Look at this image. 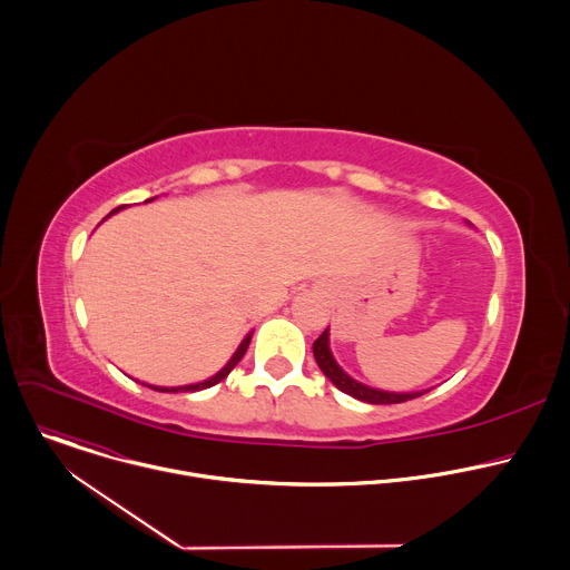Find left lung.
Segmentation results:
<instances>
[{
  "label": "left lung",
  "mask_w": 570,
  "mask_h": 570,
  "mask_svg": "<svg viewBox=\"0 0 570 570\" xmlns=\"http://www.w3.org/2000/svg\"><path fill=\"white\" fill-rule=\"evenodd\" d=\"M313 356L317 367L322 370V374L327 376L341 392L365 401V403H403V401H411L422 396L429 390H417V392H390V390H379L372 385H365L361 381H356L354 376H350L334 358L332 347H330V327L322 332V336L313 343Z\"/></svg>",
  "instance_id": "obj_1"
}]
</instances>
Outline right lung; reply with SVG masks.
Instances as JSON below:
<instances>
[{
    "instance_id": "1",
    "label": "right lung",
    "mask_w": 570,
    "mask_h": 570,
    "mask_svg": "<svg viewBox=\"0 0 570 570\" xmlns=\"http://www.w3.org/2000/svg\"><path fill=\"white\" fill-rule=\"evenodd\" d=\"M150 200H155V198H148V200H144V203H150ZM121 209H126V205H121V207H117V209H112L108 216H112V214H117V212H121ZM250 341H253V332L240 341V345L236 347V352L232 354V358L214 374V376H209V379H205V381H198V383H187V385H171V387H167V385H148V387H153V390H157V392H198V390H205V387H212V385H216V383H220L234 367H236V363L243 358V354H246V350H248V345H250Z\"/></svg>"
}]
</instances>
